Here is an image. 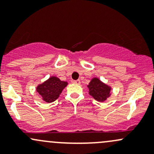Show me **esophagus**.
I'll use <instances>...</instances> for the list:
<instances>
[{
    "instance_id": "esophagus-1",
    "label": "esophagus",
    "mask_w": 154,
    "mask_h": 154,
    "mask_svg": "<svg viewBox=\"0 0 154 154\" xmlns=\"http://www.w3.org/2000/svg\"><path fill=\"white\" fill-rule=\"evenodd\" d=\"M73 82L75 83V84L79 85V84H80V80H79V79H77V80H74Z\"/></svg>"
}]
</instances>
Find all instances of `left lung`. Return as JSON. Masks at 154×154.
Segmentation results:
<instances>
[{"label":"left lung","instance_id":"1","mask_svg":"<svg viewBox=\"0 0 154 154\" xmlns=\"http://www.w3.org/2000/svg\"><path fill=\"white\" fill-rule=\"evenodd\" d=\"M89 94L94 99L103 102L111 95V87L100 81L98 77H93L88 85Z\"/></svg>","mask_w":154,"mask_h":154}]
</instances>
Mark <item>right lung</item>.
Instances as JSON below:
<instances>
[{"mask_svg": "<svg viewBox=\"0 0 154 154\" xmlns=\"http://www.w3.org/2000/svg\"><path fill=\"white\" fill-rule=\"evenodd\" d=\"M68 82L61 81L58 77H49L46 81L38 85L36 88V91L42 97V100L46 103H52L57 99L60 94L65 88Z\"/></svg>", "mask_w": 154, "mask_h": 154, "instance_id": "obj_1", "label": "right lung"}]
</instances>
